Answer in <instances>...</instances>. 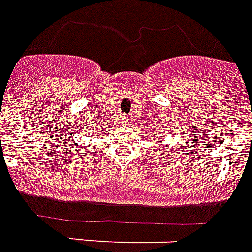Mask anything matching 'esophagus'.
<instances>
[{"instance_id": "34e87169", "label": "esophagus", "mask_w": 252, "mask_h": 252, "mask_svg": "<svg viewBox=\"0 0 252 252\" xmlns=\"http://www.w3.org/2000/svg\"><path fill=\"white\" fill-rule=\"evenodd\" d=\"M122 120L124 124H129V123H132V118H130V116H126V115H124V116H123Z\"/></svg>"}]
</instances>
